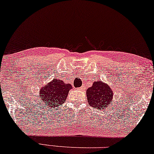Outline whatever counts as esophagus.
<instances>
[{
  "instance_id": "1",
  "label": "esophagus",
  "mask_w": 154,
  "mask_h": 154,
  "mask_svg": "<svg viewBox=\"0 0 154 154\" xmlns=\"http://www.w3.org/2000/svg\"><path fill=\"white\" fill-rule=\"evenodd\" d=\"M79 90H83V88H82V87H79Z\"/></svg>"
}]
</instances>
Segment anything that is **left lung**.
<instances>
[{
  "label": "left lung",
  "mask_w": 154,
  "mask_h": 154,
  "mask_svg": "<svg viewBox=\"0 0 154 154\" xmlns=\"http://www.w3.org/2000/svg\"><path fill=\"white\" fill-rule=\"evenodd\" d=\"M86 93L89 105L98 109L107 107L112 102L113 95L111 87L99 80L94 82L93 85L87 89Z\"/></svg>",
  "instance_id": "8db88e82"
}]
</instances>
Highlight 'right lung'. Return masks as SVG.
<instances>
[{
    "instance_id": "right-lung-1",
    "label": "right lung",
    "mask_w": 154,
    "mask_h": 154,
    "mask_svg": "<svg viewBox=\"0 0 154 154\" xmlns=\"http://www.w3.org/2000/svg\"><path fill=\"white\" fill-rule=\"evenodd\" d=\"M72 85L55 79L40 91V98L45 107H58L67 98Z\"/></svg>"
}]
</instances>
